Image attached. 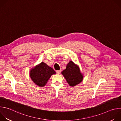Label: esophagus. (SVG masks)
I'll return each instance as SVG.
<instances>
[{
  "label": "esophagus",
  "mask_w": 121,
  "mask_h": 121,
  "mask_svg": "<svg viewBox=\"0 0 121 121\" xmlns=\"http://www.w3.org/2000/svg\"><path fill=\"white\" fill-rule=\"evenodd\" d=\"M56 73H57V74H60V73H61V70H56Z\"/></svg>",
  "instance_id": "34e87169"
}]
</instances>
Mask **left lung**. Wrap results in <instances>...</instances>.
Returning <instances> with one entry per match:
<instances>
[{
  "mask_svg": "<svg viewBox=\"0 0 121 121\" xmlns=\"http://www.w3.org/2000/svg\"><path fill=\"white\" fill-rule=\"evenodd\" d=\"M62 74L68 84L72 87L79 84L83 78L78 66L71 61L66 65V69L62 72Z\"/></svg>",
  "mask_w": 121,
  "mask_h": 121,
  "instance_id": "1",
  "label": "left lung"
}]
</instances>
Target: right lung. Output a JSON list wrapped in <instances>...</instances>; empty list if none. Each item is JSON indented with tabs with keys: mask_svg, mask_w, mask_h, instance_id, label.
Returning <instances> with one entry per match:
<instances>
[{
	"mask_svg": "<svg viewBox=\"0 0 121 121\" xmlns=\"http://www.w3.org/2000/svg\"><path fill=\"white\" fill-rule=\"evenodd\" d=\"M55 74L52 68L42 62L31 69L30 76L33 82L41 87L44 86L51 76Z\"/></svg>",
	"mask_w": 121,
	"mask_h": 121,
	"instance_id": "right-lung-1",
	"label": "right lung"
}]
</instances>
